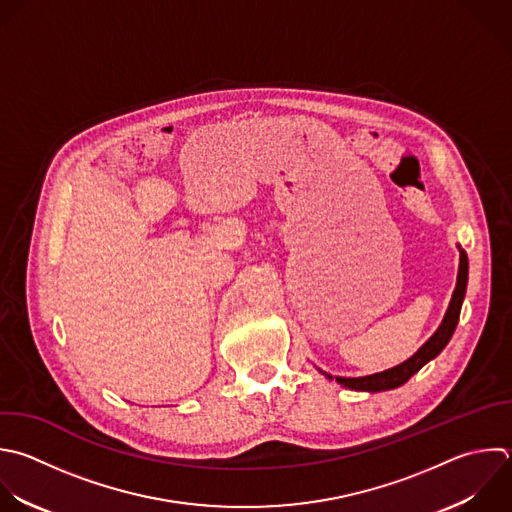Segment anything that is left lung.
<instances>
[{"label":"left lung","instance_id":"obj_1","mask_svg":"<svg viewBox=\"0 0 512 512\" xmlns=\"http://www.w3.org/2000/svg\"><path fill=\"white\" fill-rule=\"evenodd\" d=\"M460 252V262H458V276H456V286L450 298V304L446 308V314L440 322V326L436 328V332L404 362L376 372V374H368V376H358V378H344V376H334V380L350 390H360V392H384V390H392L402 386L406 380H410V376H414L426 362H430L432 358H436L444 346L448 344V340L454 334V328L458 324V316H460V308H462V300L466 294V282H468V258L466 252L458 246ZM320 374H324L328 380H332V374L320 370Z\"/></svg>","mask_w":512,"mask_h":512}]
</instances>
